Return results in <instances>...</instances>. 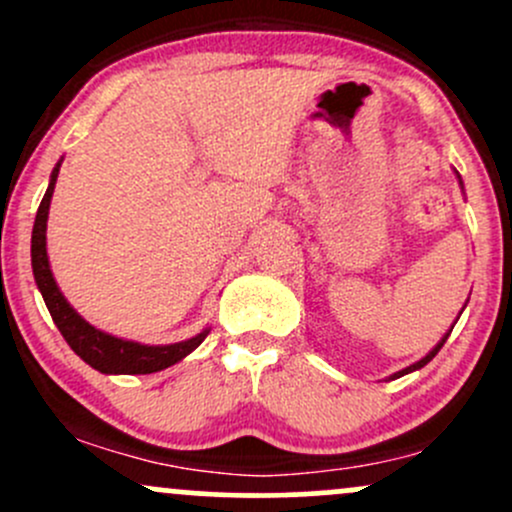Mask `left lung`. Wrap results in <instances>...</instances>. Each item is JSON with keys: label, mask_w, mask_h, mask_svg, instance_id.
I'll return each instance as SVG.
<instances>
[{"label": "left lung", "mask_w": 512, "mask_h": 512, "mask_svg": "<svg viewBox=\"0 0 512 512\" xmlns=\"http://www.w3.org/2000/svg\"><path fill=\"white\" fill-rule=\"evenodd\" d=\"M456 176H459V174H456ZM459 184H461V176H459ZM456 321H459V319H456ZM451 328H454V326H451ZM451 328H449V333H451ZM449 333H446V336H444V338H441V341L437 343V346H434V348H432V351H429L427 355H424V358H422V360H417V363H412V365H410V368L400 370V373L390 375V378H392V380H395V378H402V375L412 373V370H419V368H424V365H427V363H429V360H432V358H434V355H437V353L441 351V346H444V343H446V338H449Z\"/></svg>", "instance_id": "8db88e82"}]
</instances>
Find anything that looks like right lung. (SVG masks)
Returning <instances> with one entry per match:
<instances>
[{
    "label": "right lung",
    "instance_id": "add662e5",
    "mask_svg": "<svg viewBox=\"0 0 512 512\" xmlns=\"http://www.w3.org/2000/svg\"><path fill=\"white\" fill-rule=\"evenodd\" d=\"M58 169H61V161H58L56 169H53L51 181H48L46 193H43L39 213H36L34 233H31V267H34L36 287H39L41 297L46 301L53 324L58 326V331L66 338L68 346H71L90 368L100 370V373L105 375L159 373V370L184 360L188 353L196 351V348L201 346L203 338L208 336V328L198 333V336L188 338V341L171 343V346H144V343L125 341V338L110 336V333L90 326L61 294L56 279H53L51 265H48L46 255V220L48 208H51L53 188H56Z\"/></svg>",
    "mask_w": 512,
    "mask_h": 512
}]
</instances>
